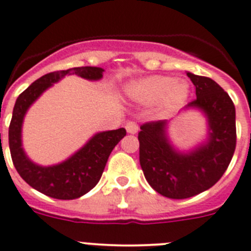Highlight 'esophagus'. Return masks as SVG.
<instances>
[{
  "label": "esophagus",
  "mask_w": 251,
  "mask_h": 251,
  "mask_svg": "<svg viewBox=\"0 0 251 251\" xmlns=\"http://www.w3.org/2000/svg\"><path fill=\"white\" fill-rule=\"evenodd\" d=\"M125 128L128 134H136L137 131H139V126H137V124L134 123V121H128L125 125Z\"/></svg>",
  "instance_id": "obj_1"
}]
</instances>
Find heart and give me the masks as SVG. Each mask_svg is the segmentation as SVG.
Returning <instances> with one entry per match:
<instances>
[{"label":"heart","mask_w":251,"mask_h":251,"mask_svg":"<svg viewBox=\"0 0 251 251\" xmlns=\"http://www.w3.org/2000/svg\"><path fill=\"white\" fill-rule=\"evenodd\" d=\"M127 92L137 102L144 105L157 103L162 112H170L186 101L190 87L186 81H175L169 76H150L131 82Z\"/></svg>","instance_id":"b5f03b06"}]
</instances>
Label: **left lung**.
<instances>
[{
  "label": "left lung",
  "instance_id": "1",
  "mask_svg": "<svg viewBox=\"0 0 251 251\" xmlns=\"http://www.w3.org/2000/svg\"><path fill=\"white\" fill-rule=\"evenodd\" d=\"M196 99L186 107H198L209 119L210 139L190 153L174 150L165 136L166 121L140 126V165L153 190L169 199H187L207 190L224 175L236 146L235 106L210 77L187 72Z\"/></svg>",
  "mask_w": 251,
  "mask_h": 251
}]
</instances>
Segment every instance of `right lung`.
<instances>
[{
  "label": "right lung",
  "mask_w": 251,
  "mask_h": 251,
  "mask_svg": "<svg viewBox=\"0 0 251 251\" xmlns=\"http://www.w3.org/2000/svg\"><path fill=\"white\" fill-rule=\"evenodd\" d=\"M100 67H72L46 74L31 83L16 100L8 127V145L16 170L27 184L40 193L60 200H72L89 193L100 180L110 153L126 135L124 127L96 134L86 145L62 164L42 168L25 155L21 148V127L24 116L31 103L53 82L69 74L87 80L102 77Z\"/></svg>",
  "instance_id": "1"
}]
</instances>
